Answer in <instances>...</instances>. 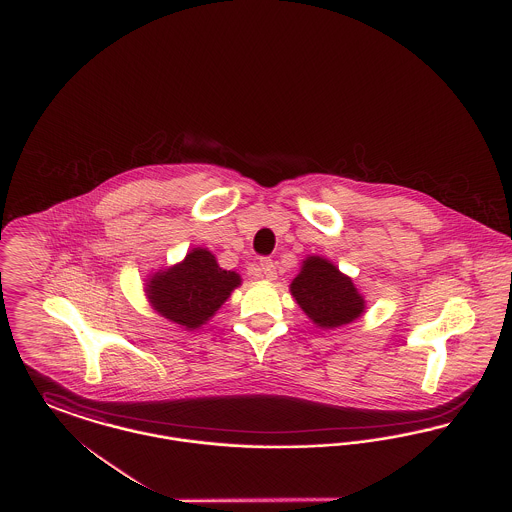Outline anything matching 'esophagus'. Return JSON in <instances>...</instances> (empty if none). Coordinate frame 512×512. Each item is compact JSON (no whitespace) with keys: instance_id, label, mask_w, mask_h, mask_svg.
Returning a JSON list of instances; mask_svg holds the SVG:
<instances>
[{"instance_id":"esophagus-1","label":"esophagus","mask_w":512,"mask_h":512,"mask_svg":"<svg viewBox=\"0 0 512 512\" xmlns=\"http://www.w3.org/2000/svg\"><path fill=\"white\" fill-rule=\"evenodd\" d=\"M261 270H263V276L267 280H276V265L270 259H263L261 261Z\"/></svg>"}]
</instances>
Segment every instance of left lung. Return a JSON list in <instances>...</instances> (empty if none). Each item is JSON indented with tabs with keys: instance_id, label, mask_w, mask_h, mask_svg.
<instances>
[{
	"instance_id": "1",
	"label": "left lung",
	"mask_w": 512,
	"mask_h": 512,
	"mask_svg": "<svg viewBox=\"0 0 512 512\" xmlns=\"http://www.w3.org/2000/svg\"><path fill=\"white\" fill-rule=\"evenodd\" d=\"M290 292L301 311L324 330L340 328L365 313V295L347 274L320 255L303 259Z\"/></svg>"
}]
</instances>
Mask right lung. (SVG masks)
Returning a JSON list of instances; mask_svg holds the SVG:
<instances>
[{"instance_id": "add662e5", "label": "right lung", "mask_w": 512, "mask_h": 512, "mask_svg": "<svg viewBox=\"0 0 512 512\" xmlns=\"http://www.w3.org/2000/svg\"><path fill=\"white\" fill-rule=\"evenodd\" d=\"M238 286H242L238 272L220 268L207 247H194L180 263L153 272L144 292L157 315L184 330H197L215 317Z\"/></svg>"}]
</instances>
